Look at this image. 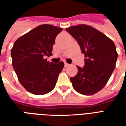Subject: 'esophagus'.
<instances>
[{"label":"esophagus","instance_id":"obj_1","mask_svg":"<svg viewBox=\"0 0 126 126\" xmlns=\"http://www.w3.org/2000/svg\"><path fill=\"white\" fill-rule=\"evenodd\" d=\"M68 66H69V65L68 63H67L66 62H65V67H68Z\"/></svg>","mask_w":126,"mask_h":126}]
</instances>
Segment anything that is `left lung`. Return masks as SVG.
I'll list each match as a JSON object with an SVG mask.
<instances>
[{"label":"left lung","instance_id":"8db88e82","mask_svg":"<svg viewBox=\"0 0 126 126\" xmlns=\"http://www.w3.org/2000/svg\"><path fill=\"white\" fill-rule=\"evenodd\" d=\"M65 30L76 40L85 55L84 67L78 66V74L70 78L74 88L84 95H93L103 88L115 69L116 47L111 39L96 29L84 24Z\"/></svg>","mask_w":126,"mask_h":126}]
</instances>
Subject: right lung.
<instances>
[{"instance_id": "1", "label": "right lung", "mask_w": 126, "mask_h": 126, "mask_svg": "<svg viewBox=\"0 0 126 126\" xmlns=\"http://www.w3.org/2000/svg\"><path fill=\"white\" fill-rule=\"evenodd\" d=\"M63 28L48 24L36 27L15 42L11 53L13 69L27 91L42 95L55 87L64 63H50L44 57L52 55L55 38Z\"/></svg>"}]
</instances>
